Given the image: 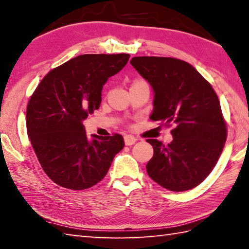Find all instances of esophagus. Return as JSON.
<instances>
[{
  "label": "esophagus",
  "mask_w": 249,
  "mask_h": 249,
  "mask_svg": "<svg viewBox=\"0 0 249 249\" xmlns=\"http://www.w3.org/2000/svg\"><path fill=\"white\" fill-rule=\"evenodd\" d=\"M136 141L137 140L133 136V135H125L124 136V142L126 146H132L133 144L136 142Z\"/></svg>",
  "instance_id": "34e87169"
}]
</instances>
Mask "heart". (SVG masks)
<instances>
[{"label": "heart", "mask_w": 249, "mask_h": 249, "mask_svg": "<svg viewBox=\"0 0 249 249\" xmlns=\"http://www.w3.org/2000/svg\"><path fill=\"white\" fill-rule=\"evenodd\" d=\"M140 82H144V80H142V79H136V80H134L133 84H136V83H140ZM133 84H132V86H133Z\"/></svg>", "instance_id": "b5f03b06"}]
</instances>
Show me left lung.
<instances>
[{
  "label": "left lung",
  "mask_w": 249,
  "mask_h": 249,
  "mask_svg": "<svg viewBox=\"0 0 249 249\" xmlns=\"http://www.w3.org/2000/svg\"><path fill=\"white\" fill-rule=\"evenodd\" d=\"M130 65L154 89L150 120L175 126L170 144L147 140L154 148L147 174L168 190H190L211 174L226 142V122L215 91L180 59L134 57Z\"/></svg>",
  "instance_id": "8db88e82"
}]
</instances>
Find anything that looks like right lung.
Masks as SVG:
<instances>
[{
    "mask_svg": "<svg viewBox=\"0 0 249 249\" xmlns=\"http://www.w3.org/2000/svg\"><path fill=\"white\" fill-rule=\"evenodd\" d=\"M128 53L81 54L50 70L34 91L26 127L41 168L54 183L84 190L102 180L123 149L120 134L89 140L82 121L98 109L107 79L127 64Z\"/></svg>",
    "mask_w": 249,
    "mask_h": 249,
    "instance_id": "right-lung-1",
    "label": "right lung"
}]
</instances>
